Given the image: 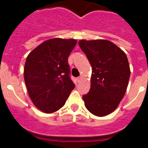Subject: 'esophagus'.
Segmentation results:
<instances>
[{"label": "esophagus", "mask_w": 148, "mask_h": 148, "mask_svg": "<svg viewBox=\"0 0 148 148\" xmlns=\"http://www.w3.org/2000/svg\"><path fill=\"white\" fill-rule=\"evenodd\" d=\"M81 81H82V77H78V78H77V82H78V83L81 82Z\"/></svg>", "instance_id": "esophagus-1"}]
</instances>
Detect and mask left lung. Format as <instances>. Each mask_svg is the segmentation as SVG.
<instances>
[{
	"label": "left lung",
	"mask_w": 148,
	"mask_h": 148,
	"mask_svg": "<svg viewBox=\"0 0 148 148\" xmlns=\"http://www.w3.org/2000/svg\"><path fill=\"white\" fill-rule=\"evenodd\" d=\"M79 47L92 66L90 89L83 95L86 108L96 116L115 110L126 92L130 75L125 53L108 40H81Z\"/></svg>",
	"instance_id": "obj_1"
}]
</instances>
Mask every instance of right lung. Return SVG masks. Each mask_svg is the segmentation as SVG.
I'll use <instances>...</instances> for the list:
<instances>
[{
  "mask_svg": "<svg viewBox=\"0 0 148 148\" xmlns=\"http://www.w3.org/2000/svg\"><path fill=\"white\" fill-rule=\"evenodd\" d=\"M76 43L75 39L55 38L41 43L27 56L24 82L32 103L44 113L62 108L75 88L68 57Z\"/></svg>",
  "mask_w": 148,
  "mask_h": 148,
  "instance_id": "right-lung-1",
  "label": "right lung"
}]
</instances>
